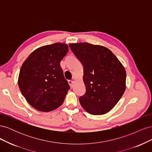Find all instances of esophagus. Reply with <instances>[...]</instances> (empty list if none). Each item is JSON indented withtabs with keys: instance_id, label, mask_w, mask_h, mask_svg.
<instances>
[{
	"instance_id": "1",
	"label": "esophagus",
	"mask_w": 152,
	"mask_h": 152,
	"mask_svg": "<svg viewBox=\"0 0 152 152\" xmlns=\"http://www.w3.org/2000/svg\"><path fill=\"white\" fill-rule=\"evenodd\" d=\"M73 82H74V81H73V80H68V83H69V84H70V86H72V87H73Z\"/></svg>"
}]
</instances>
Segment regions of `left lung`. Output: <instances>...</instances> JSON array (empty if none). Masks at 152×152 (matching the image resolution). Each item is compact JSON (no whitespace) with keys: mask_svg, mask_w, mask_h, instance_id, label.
<instances>
[{"mask_svg":"<svg viewBox=\"0 0 152 152\" xmlns=\"http://www.w3.org/2000/svg\"><path fill=\"white\" fill-rule=\"evenodd\" d=\"M84 67L86 93L80 96L87 112L98 115L111 110L126 90V72L108 48L87 42L69 44Z\"/></svg>","mask_w":152,"mask_h":152,"instance_id":"8db88e82","label":"left lung"}]
</instances>
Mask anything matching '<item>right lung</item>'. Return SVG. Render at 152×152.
Instances as JSON below:
<instances>
[{
	"label": "right lung",
	"mask_w": 152,
	"mask_h": 152,
	"mask_svg": "<svg viewBox=\"0 0 152 152\" xmlns=\"http://www.w3.org/2000/svg\"><path fill=\"white\" fill-rule=\"evenodd\" d=\"M68 51L66 44L54 43L35 49L21 67L18 86L31 107L41 112L61 105L70 86L60 62Z\"/></svg>",
	"instance_id": "right-lung-1"
}]
</instances>
